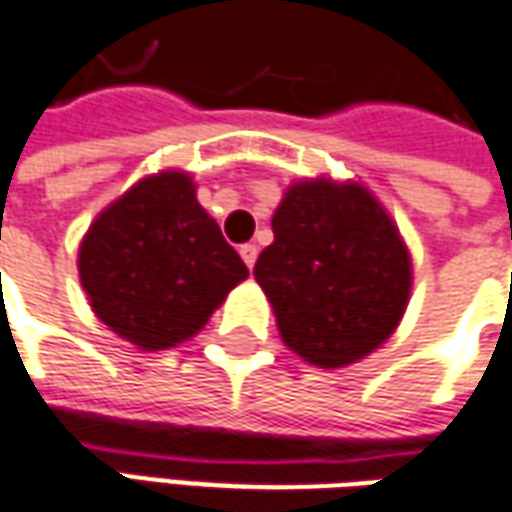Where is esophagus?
<instances>
[{"label":"esophagus","instance_id":"esophagus-1","mask_svg":"<svg viewBox=\"0 0 512 512\" xmlns=\"http://www.w3.org/2000/svg\"><path fill=\"white\" fill-rule=\"evenodd\" d=\"M240 257H243V263H246V266L252 269V266H255V260H257V246H255V243H243V246H240Z\"/></svg>","mask_w":512,"mask_h":512}]
</instances>
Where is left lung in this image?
<instances>
[{"label": "left lung", "instance_id": "left-lung-1", "mask_svg": "<svg viewBox=\"0 0 512 512\" xmlns=\"http://www.w3.org/2000/svg\"><path fill=\"white\" fill-rule=\"evenodd\" d=\"M255 263L283 343L320 368H343L385 343L411 297V255L397 223L362 184H291Z\"/></svg>", "mask_w": 512, "mask_h": 512}]
</instances>
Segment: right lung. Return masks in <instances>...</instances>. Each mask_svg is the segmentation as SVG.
<instances>
[{"mask_svg":"<svg viewBox=\"0 0 512 512\" xmlns=\"http://www.w3.org/2000/svg\"><path fill=\"white\" fill-rule=\"evenodd\" d=\"M81 286L96 317L144 351L198 334L246 263L206 215L186 172H158L113 201L81 240Z\"/></svg>","mask_w":512,"mask_h":512,"instance_id":"add662e5","label":"right lung"}]
</instances>
